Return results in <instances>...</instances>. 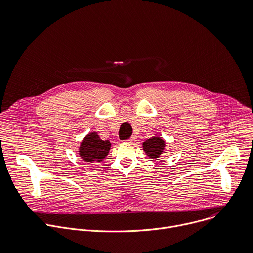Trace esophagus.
Instances as JSON below:
<instances>
[{
	"label": "esophagus",
	"mask_w": 253,
	"mask_h": 253,
	"mask_svg": "<svg viewBox=\"0 0 253 253\" xmlns=\"http://www.w3.org/2000/svg\"><path fill=\"white\" fill-rule=\"evenodd\" d=\"M134 141H135V137H131V138L126 140V142H128V143H133Z\"/></svg>",
	"instance_id": "esophagus-1"
}]
</instances>
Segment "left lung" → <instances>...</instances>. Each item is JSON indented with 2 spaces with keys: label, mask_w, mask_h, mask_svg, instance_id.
<instances>
[{
  "label": "left lung",
  "mask_w": 253,
  "mask_h": 253,
  "mask_svg": "<svg viewBox=\"0 0 253 253\" xmlns=\"http://www.w3.org/2000/svg\"><path fill=\"white\" fill-rule=\"evenodd\" d=\"M166 143L164 139L158 136H154L147 140H145L142 143V147L144 153L150 158V159H158L160 158L165 151Z\"/></svg>",
  "instance_id": "1"
}]
</instances>
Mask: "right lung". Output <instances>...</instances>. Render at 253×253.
<instances>
[{"label":"right lung","instance_id":"1","mask_svg":"<svg viewBox=\"0 0 253 253\" xmlns=\"http://www.w3.org/2000/svg\"><path fill=\"white\" fill-rule=\"evenodd\" d=\"M110 148L111 142L109 140H102L96 132H91L80 143L79 156L84 162L96 164L108 156Z\"/></svg>","mask_w":253,"mask_h":253}]
</instances>
